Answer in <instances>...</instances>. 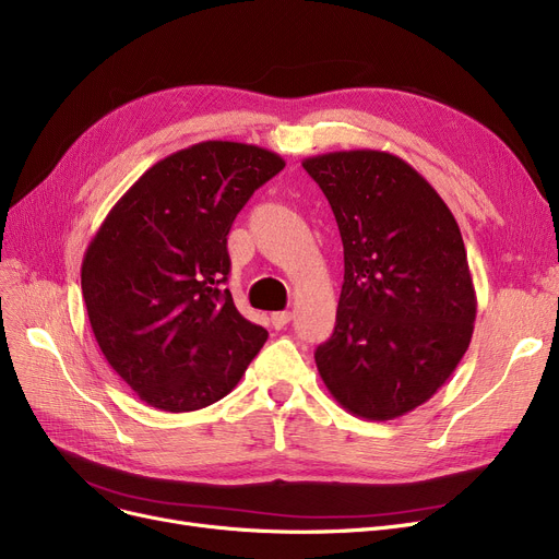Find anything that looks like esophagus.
I'll return each mask as SVG.
<instances>
[{
    "label": "esophagus",
    "instance_id": "obj_1",
    "mask_svg": "<svg viewBox=\"0 0 559 559\" xmlns=\"http://www.w3.org/2000/svg\"><path fill=\"white\" fill-rule=\"evenodd\" d=\"M272 326L274 329H285L287 324H289V320H293V312H287V310H278V312H272Z\"/></svg>",
    "mask_w": 559,
    "mask_h": 559
}]
</instances>
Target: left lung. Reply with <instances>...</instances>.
<instances>
[{"instance_id": "1", "label": "left lung", "mask_w": 559, "mask_h": 559, "mask_svg": "<svg viewBox=\"0 0 559 559\" xmlns=\"http://www.w3.org/2000/svg\"><path fill=\"white\" fill-rule=\"evenodd\" d=\"M345 249L333 335L314 352L335 402L366 420L425 404L464 358L477 297L461 230L436 189L397 155L306 157Z\"/></svg>"}]
</instances>
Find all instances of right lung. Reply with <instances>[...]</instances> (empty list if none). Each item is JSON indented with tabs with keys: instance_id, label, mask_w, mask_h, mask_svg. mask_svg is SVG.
I'll return each mask as SVG.
<instances>
[{
	"instance_id": "add662e5",
	"label": "right lung",
	"mask_w": 559,
	"mask_h": 559,
	"mask_svg": "<svg viewBox=\"0 0 559 559\" xmlns=\"http://www.w3.org/2000/svg\"><path fill=\"white\" fill-rule=\"evenodd\" d=\"M285 159L237 141H201L153 164L109 210L82 260L88 322L109 366L159 411L226 397L266 331L228 289V233Z\"/></svg>"
}]
</instances>
